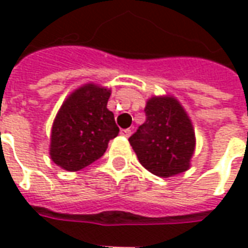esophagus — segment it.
I'll use <instances>...</instances> for the list:
<instances>
[{"label": "esophagus", "instance_id": "34e87169", "mask_svg": "<svg viewBox=\"0 0 248 248\" xmlns=\"http://www.w3.org/2000/svg\"><path fill=\"white\" fill-rule=\"evenodd\" d=\"M121 134H122L124 137H126V138H129V137L131 136V130H130V129L121 130Z\"/></svg>", "mask_w": 248, "mask_h": 248}]
</instances>
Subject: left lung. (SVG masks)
<instances>
[{
	"mask_svg": "<svg viewBox=\"0 0 248 248\" xmlns=\"http://www.w3.org/2000/svg\"><path fill=\"white\" fill-rule=\"evenodd\" d=\"M146 121L129 138L138 160L149 172L170 177L185 172L195 150V131L174 98L148 100Z\"/></svg>",
	"mask_w": 248,
	"mask_h": 248,
	"instance_id": "1",
	"label": "left lung"
}]
</instances>
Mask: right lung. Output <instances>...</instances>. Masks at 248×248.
Returning <instances> with one entry per match:
<instances>
[{
	"label": "right lung",
	"instance_id": "right-lung-1",
	"mask_svg": "<svg viewBox=\"0 0 248 248\" xmlns=\"http://www.w3.org/2000/svg\"><path fill=\"white\" fill-rule=\"evenodd\" d=\"M110 90L95 84L78 88L60 107L52 126V161L76 172L105 154L108 142L118 136L114 114L107 108Z\"/></svg>",
	"mask_w": 248,
	"mask_h": 248
}]
</instances>
